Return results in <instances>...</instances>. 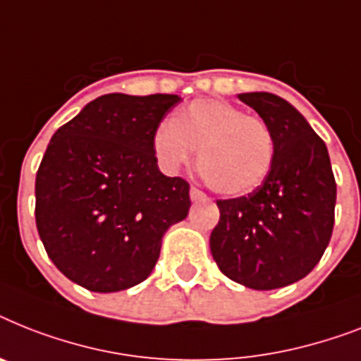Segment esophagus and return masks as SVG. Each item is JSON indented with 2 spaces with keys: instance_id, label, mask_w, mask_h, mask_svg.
Listing matches in <instances>:
<instances>
[{
  "instance_id": "esophagus-1",
  "label": "esophagus",
  "mask_w": 361,
  "mask_h": 361,
  "mask_svg": "<svg viewBox=\"0 0 361 361\" xmlns=\"http://www.w3.org/2000/svg\"><path fill=\"white\" fill-rule=\"evenodd\" d=\"M207 195L204 192V190L196 189V187H190V200H206Z\"/></svg>"
}]
</instances>
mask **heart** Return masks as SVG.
<instances>
[{"instance_id": "heart-1", "label": "heart", "mask_w": 361, "mask_h": 361, "mask_svg": "<svg viewBox=\"0 0 361 361\" xmlns=\"http://www.w3.org/2000/svg\"><path fill=\"white\" fill-rule=\"evenodd\" d=\"M195 150L207 185L222 195H245L269 176L276 142L256 114L222 99H196L154 133V152L166 171L187 165Z\"/></svg>"}]
</instances>
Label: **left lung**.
Segmentation results:
<instances>
[{"label": "left lung", "instance_id": "8db88e82", "mask_svg": "<svg viewBox=\"0 0 361 361\" xmlns=\"http://www.w3.org/2000/svg\"><path fill=\"white\" fill-rule=\"evenodd\" d=\"M274 135V163L247 196L216 200L209 247L221 272L257 291L307 276L334 230L336 180L324 140L291 104L271 92L239 94Z\"/></svg>", "mask_w": 361, "mask_h": 361}]
</instances>
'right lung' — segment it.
<instances>
[{
  "label": "right lung",
  "instance_id": "1",
  "mask_svg": "<svg viewBox=\"0 0 361 361\" xmlns=\"http://www.w3.org/2000/svg\"><path fill=\"white\" fill-rule=\"evenodd\" d=\"M176 94H104L49 140L35 181L38 235L64 276L94 293L145 282L189 183L159 171L154 133Z\"/></svg>",
  "mask_w": 361,
  "mask_h": 361
}]
</instances>
